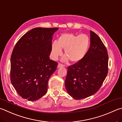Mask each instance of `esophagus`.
I'll list each match as a JSON object with an SVG mask.
<instances>
[{
    "label": "esophagus",
    "mask_w": 122,
    "mask_h": 122,
    "mask_svg": "<svg viewBox=\"0 0 122 122\" xmlns=\"http://www.w3.org/2000/svg\"><path fill=\"white\" fill-rule=\"evenodd\" d=\"M64 66L63 65H62L61 63H59L58 65H57V68H61V67H63Z\"/></svg>",
    "instance_id": "obj_1"
}]
</instances>
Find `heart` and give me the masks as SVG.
I'll return each instance as SVG.
<instances>
[{
    "instance_id": "1",
    "label": "heart",
    "mask_w": 122,
    "mask_h": 122,
    "mask_svg": "<svg viewBox=\"0 0 122 122\" xmlns=\"http://www.w3.org/2000/svg\"><path fill=\"white\" fill-rule=\"evenodd\" d=\"M90 46V39L87 35L64 34L57 41L52 43L51 56L53 60H56L62 54V49H64L66 55L62 61L68 62L70 59L72 62H78L86 56Z\"/></svg>"
}]
</instances>
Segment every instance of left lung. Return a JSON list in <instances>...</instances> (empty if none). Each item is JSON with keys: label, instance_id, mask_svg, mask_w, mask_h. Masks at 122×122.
Wrapping results in <instances>:
<instances>
[{"label": "left lung", "instance_id": "obj_1", "mask_svg": "<svg viewBox=\"0 0 122 122\" xmlns=\"http://www.w3.org/2000/svg\"><path fill=\"white\" fill-rule=\"evenodd\" d=\"M90 46L86 56L68 67L65 80L68 93L75 100L92 96L98 91L108 74V55L100 37L90 31Z\"/></svg>", "mask_w": 122, "mask_h": 122}]
</instances>
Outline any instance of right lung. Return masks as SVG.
I'll return each mask as SVG.
<instances>
[{
	"mask_svg": "<svg viewBox=\"0 0 122 122\" xmlns=\"http://www.w3.org/2000/svg\"><path fill=\"white\" fill-rule=\"evenodd\" d=\"M59 28H35L17 41L10 57V81L22 98L36 101L45 95L57 63L50 59L53 36Z\"/></svg>",
	"mask_w": 122,
	"mask_h": 122,
	"instance_id": "1",
	"label": "right lung"
}]
</instances>
